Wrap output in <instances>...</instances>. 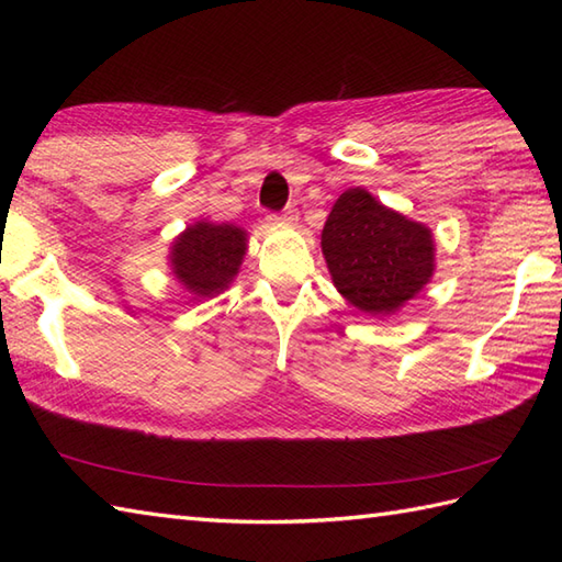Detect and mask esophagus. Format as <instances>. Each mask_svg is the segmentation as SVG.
Here are the masks:
<instances>
[{
    "mask_svg": "<svg viewBox=\"0 0 562 562\" xmlns=\"http://www.w3.org/2000/svg\"><path fill=\"white\" fill-rule=\"evenodd\" d=\"M296 212L294 207H288L284 212H280V214H270L268 217V222H272V224H294L296 222Z\"/></svg>",
    "mask_w": 562,
    "mask_h": 562,
    "instance_id": "obj_1",
    "label": "esophagus"
}]
</instances>
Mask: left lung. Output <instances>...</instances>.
Instances as JSON below:
<instances>
[{
  "label": "left lung",
  "mask_w": 562,
  "mask_h": 562,
  "mask_svg": "<svg viewBox=\"0 0 562 562\" xmlns=\"http://www.w3.org/2000/svg\"><path fill=\"white\" fill-rule=\"evenodd\" d=\"M321 250L342 300L374 318L398 314L437 268L432 229L386 207L360 186L333 202Z\"/></svg>",
  "instance_id": "8db88e82"
}]
</instances>
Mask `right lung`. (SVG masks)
Wrapping results in <instances>:
<instances>
[{"label":"right lung","mask_w":562,"mask_h":562,"mask_svg":"<svg viewBox=\"0 0 562 562\" xmlns=\"http://www.w3.org/2000/svg\"><path fill=\"white\" fill-rule=\"evenodd\" d=\"M246 250L248 234L241 226L198 220L171 241L169 268L193 300H212L229 290Z\"/></svg>","instance_id":"1"}]
</instances>
